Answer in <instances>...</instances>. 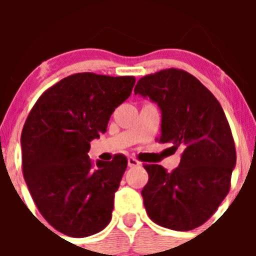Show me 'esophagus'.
Instances as JSON below:
<instances>
[{
	"mask_svg": "<svg viewBox=\"0 0 256 256\" xmlns=\"http://www.w3.org/2000/svg\"><path fill=\"white\" fill-rule=\"evenodd\" d=\"M128 167H138V166H140L141 162L138 161L135 157H128Z\"/></svg>",
	"mask_w": 256,
	"mask_h": 256,
	"instance_id": "34e87169",
	"label": "esophagus"
}]
</instances>
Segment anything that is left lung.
<instances>
[{"mask_svg":"<svg viewBox=\"0 0 256 256\" xmlns=\"http://www.w3.org/2000/svg\"><path fill=\"white\" fill-rule=\"evenodd\" d=\"M135 94L148 96L162 112L157 141L183 150L180 166L167 172L144 164L147 214L172 230H192L208 220L230 190L236 152L230 126L213 94L192 74L170 68L144 76Z\"/></svg>","mask_w":256,"mask_h":256,"instance_id":"obj_1","label":"left lung"}]
</instances>
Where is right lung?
<instances>
[{"instance_id": "obj_1", "label": "right lung", "mask_w": 256, "mask_h": 256, "mask_svg": "<svg viewBox=\"0 0 256 256\" xmlns=\"http://www.w3.org/2000/svg\"><path fill=\"white\" fill-rule=\"evenodd\" d=\"M134 85L135 76L73 74L46 90L28 114L20 135L23 176L43 218L66 236H92L112 220L128 158L118 154L94 164L88 152Z\"/></svg>"}]
</instances>
